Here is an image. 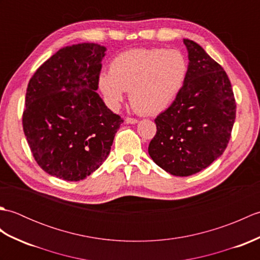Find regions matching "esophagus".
Returning a JSON list of instances; mask_svg holds the SVG:
<instances>
[{"label": "esophagus", "mask_w": 260, "mask_h": 260, "mask_svg": "<svg viewBox=\"0 0 260 260\" xmlns=\"http://www.w3.org/2000/svg\"><path fill=\"white\" fill-rule=\"evenodd\" d=\"M125 120H126L127 124H136L137 121H139L136 118H133V117H127Z\"/></svg>", "instance_id": "1"}]
</instances>
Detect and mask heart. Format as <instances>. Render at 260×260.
Here are the masks:
<instances>
[{
    "instance_id": "heart-1",
    "label": "heart",
    "mask_w": 260,
    "mask_h": 260,
    "mask_svg": "<svg viewBox=\"0 0 260 260\" xmlns=\"http://www.w3.org/2000/svg\"><path fill=\"white\" fill-rule=\"evenodd\" d=\"M189 70L180 50L137 48L119 53L110 73L99 76V89L112 108H118L129 91V103L141 115H157L179 96Z\"/></svg>"
}]
</instances>
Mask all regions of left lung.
I'll use <instances>...</instances> for the list:
<instances>
[{
	"label": "left lung",
	"mask_w": 260,
	"mask_h": 260,
	"mask_svg": "<svg viewBox=\"0 0 260 260\" xmlns=\"http://www.w3.org/2000/svg\"><path fill=\"white\" fill-rule=\"evenodd\" d=\"M189 70L179 96L155 118L148 154L159 168L189 176L209 167L227 147L236 101L223 68L197 42L184 39Z\"/></svg>",
	"instance_id": "1"
}]
</instances>
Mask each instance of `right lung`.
Listing matches in <instances>:
<instances>
[{
	"label": "right lung",
	"instance_id": "right-lung-1",
	"mask_svg": "<svg viewBox=\"0 0 260 260\" xmlns=\"http://www.w3.org/2000/svg\"><path fill=\"white\" fill-rule=\"evenodd\" d=\"M105 51L96 43L64 47L27 84L24 135L39 167L56 178L80 181L96 171L124 121L96 92Z\"/></svg>",
	"mask_w": 260,
	"mask_h": 260
}]
</instances>
